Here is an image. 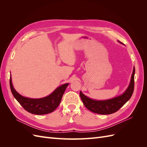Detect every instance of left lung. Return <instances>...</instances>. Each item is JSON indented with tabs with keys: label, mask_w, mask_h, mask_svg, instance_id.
Segmentation results:
<instances>
[{
	"label": "left lung",
	"mask_w": 147,
	"mask_h": 147,
	"mask_svg": "<svg viewBox=\"0 0 147 147\" xmlns=\"http://www.w3.org/2000/svg\"><path fill=\"white\" fill-rule=\"evenodd\" d=\"M118 42L122 43L119 41ZM134 74L135 68L134 67L129 85L123 94L108 100H97L89 98L80 91V96L83 103L89 110L96 113L109 115L117 112L129 100L133 94L134 89Z\"/></svg>",
	"instance_id": "obj_1"
}]
</instances>
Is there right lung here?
Instances as JSON below:
<instances>
[{
	"label": "right lung",
	"instance_id": "add662e5",
	"mask_svg": "<svg viewBox=\"0 0 147 147\" xmlns=\"http://www.w3.org/2000/svg\"><path fill=\"white\" fill-rule=\"evenodd\" d=\"M68 85L69 83L63 84L57 88L51 94L43 98L32 99L20 94L13 88L11 77L10 78V86L13 96L26 111L35 115H45L53 112L59 105Z\"/></svg>",
	"mask_w": 147,
	"mask_h": 147
}]
</instances>
